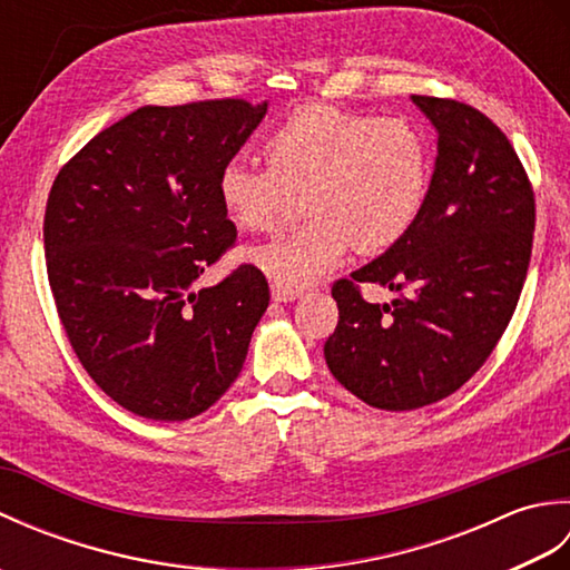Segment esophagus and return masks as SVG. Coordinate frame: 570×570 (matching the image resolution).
<instances>
[{
  "label": "esophagus",
  "instance_id": "esophagus-1",
  "mask_svg": "<svg viewBox=\"0 0 570 570\" xmlns=\"http://www.w3.org/2000/svg\"><path fill=\"white\" fill-rule=\"evenodd\" d=\"M272 298L276 301V304H286V301L298 298V292H284V288L272 286Z\"/></svg>",
  "mask_w": 570,
  "mask_h": 570
}]
</instances>
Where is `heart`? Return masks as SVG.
Returning <instances> with one entry per match:
<instances>
[{"label":"heart","mask_w":570,"mask_h":570,"mask_svg":"<svg viewBox=\"0 0 570 570\" xmlns=\"http://www.w3.org/2000/svg\"><path fill=\"white\" fill-rule=\"evenodd\" d=\"M264 154L269 164L227 159L217 198L239 229H266L304 193L308 223L249 249V262L284 292L316 284L350 242L362 254L396 245L429 196V144L402 117L304 107L272 131Z\"/></svg>","instance_id":"obj_1"}]
</instances>
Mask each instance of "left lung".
<instances>
[{
	"mask_svg": "<svg viewBox=\"0 0 570 570\" xmlns=\"http://www.w3.org/2000/svg\"><path fill=\"white\" fill-rule=\"evenodd\" d=\"M439 135L426 203L409 233L353 278L333 284V377L362 402L411 411L441 402L475 374L522 294L534 190L502 129L475 107L411 95ZM357 283L397 294L367 305Z\"/></svg>",
	"mask_w": 570,
	"mask_h": 570,
	"instance_id": "1",
	"label": "left lung"
}]
</instances>
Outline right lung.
Returning a JSON list of instances; mask_svg holds the SVG:
<instances>
[{"mask_svg": "<svg viewBox=\"0 0 570 570\" xmlns=\"http://www.w3.org/2000/svg\"><path fill=\"white\" fill-rule=\"evenodd\" d=\"M266 102L139 107L60 168L43 247L60 323L82 367L119 406L186 421L220 399L245 365L269 284L242 264L198 278L235 245L217 174Z\"/></svg>", "mask_w": 570, "mask_h": 570, "instance_id": "obj_1", "label": "right lung"}]
</instances>
